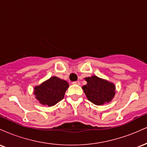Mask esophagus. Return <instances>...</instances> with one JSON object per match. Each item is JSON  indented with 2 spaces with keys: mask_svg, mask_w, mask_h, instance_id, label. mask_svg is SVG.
Wrapping results in <instances>:
<instances>
[{
  "mask_svg": "<svg viewBox=\"0 0 147 147\" xmlns=\"http://www.w3.org/2000/svg\"><path fill=\"white\" fill-rule=\"evenodd\" d=\"M73 84H76V85H80V82L79 81H76V82H72Z\"/></svg>",
  "mask_w": 147,
  "mask_h": 147,
  "instance_id": "esophagus-1",
  "label": "esophagus"
}]
</instances>
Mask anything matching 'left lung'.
Masks as SVG:
<instances>
[{"label": "left lung", "instance_id": "8db88e82", "mask_svg": "<svg viewBox=\"0 0 147 147\" xmlns=\"http://www.w3.org/2000/svg\"><path fill=\"white\" fill-rule=\"evenodd\" d=\"M85 79L87 84L82 86V89L90 102L100 106L110 102L113 99L115 95L114 84L95 75Z\"/></svg>", "mask_w": 147, "mask_h": 147}]
</instances>
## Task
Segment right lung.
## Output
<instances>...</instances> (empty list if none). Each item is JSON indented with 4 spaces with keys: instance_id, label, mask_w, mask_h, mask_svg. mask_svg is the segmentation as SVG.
I'll return each instance as SVG.
<instances>
[{
    "instance_id": "obj_1",
    "label": "right lung",
    "mask_w": 147,
    "mask_h": 147,
    "mask_svg": "<svg viewBox=\"0 0 147 147\" xmlns=\"http://www.w3.org/2000/svg\"><path fill=\"white\" fill-rule=\"evenodd\" d=\"M68 87L66 81L54 76L35 86L34 94L42 105L52 106L63 99Z\"/></svg>"
}]
</instances>
